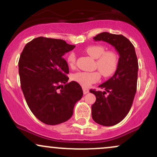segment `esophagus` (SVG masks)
I'll return each mask as SVG.
<instances>
[{"mask_svg":"<svg viewBox=\"0 0 157 157\" xmlns=\"http://www.w3.org/2000/svg\"><path fill=\"white\" fill-rule=\"evenodd\" d=\"M82 90H83V94H86L89 92V90L88 89H86V88H82Z\"/></svg>","mask_w":157,"mask_h":157,"instance_id":"obj_1","label":"esophagus"}]
</instances>
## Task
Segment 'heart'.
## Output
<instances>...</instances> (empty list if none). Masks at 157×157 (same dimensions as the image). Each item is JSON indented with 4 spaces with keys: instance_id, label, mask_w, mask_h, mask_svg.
Masks as SVG:
<instances>
[{
    "instance_id": "heart-1",
    "label": "heart",
    "mask_w": 157,
    "mask_h": 157,
    "mask_svg": "<svg viewBox=\"0 0 157 157\" xmlns=\"http://www.w3.org/2000/svg\"><path fill=\"white\" fill-rule=\"evenodd\" d=\"M86 53L96 60V67L104 77H109L116 71L118 65V57L114 52H105V48L100 45H93L85 49ZM66 61L71 67H74L76 62L75 55L71 52L66 57ZM99 71L87 72L79 71L72 75L73 80L78 82L82 87L87 88L91 84L97 82L100 79Z\"/></svg>"
}]
</instances>
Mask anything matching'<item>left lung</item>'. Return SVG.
Returning <instances> with one entry per match:
<instances>
[{"instance_id":"8db88e82","label":"left lung","mask_w":157,"mask_h":157,"mask_svg":"<svg viewBox=\"0 0 157 157\" xmlns=\"http://www.w3.org/2000/svg\"><path fill=\"white\" fill-rule=\"evenodd\" d=\"M94 40L111 45L120 56L114 75L99 86L105 91L90 90L96 97V101L91 105L94 121L103 126H112L125 117L132 105L137 84V57L134 46L125 36L102 32ZM106 92L109 93L108 95Z\"/></svg>"}]
</instances>
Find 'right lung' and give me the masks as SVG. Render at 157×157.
Instances as JSON below:
<instances>
[{
	"label": "right lung",
	"instance_id": "right-lung-1",
	"mask_svg": "<svg viewBox=\"0 0 157 157\" xmlns=\"http://www.w3.org/2000/svg\"><path fill=\"white\" fill-rule=\"evenodd\" d=\"M75 47L63 40L39 37L25 46L20 57V80L27 105L47 125L69 120L83 94L78 82H67L69 70L63 58Z\"/></svg>",
	"mask_w": 157,
	"mask_h": 157
}]
</instances>
